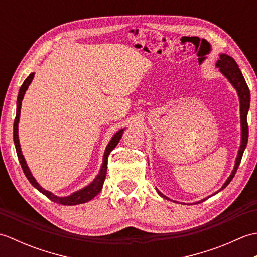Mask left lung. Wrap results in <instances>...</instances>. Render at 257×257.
I'll use <instances>...</instances> for the list:
<instances>
[{"label":"left lung","mask_w":257,"mask_h":257,"mask_svg":"<svg viewBox=\"0 0 257 257\" xmlns=\"http://www.w3.org/2000/svg\"><path fill=\"white\" fill-rule=\"evenodd\" d=\"M215 66L220 69V72L225 76L226 79L230 81L231 85L235 88L237 95H238V99H239V112H241V146H239V149L237 152V157H236V160H235V165H234L233 170L230 174V177L227 178L226 181L224 182V184L222 185V188L220 190H217L215 193H213L212 195H214L216 193H219L220 191H222L223 189H225L228 183L232 181V179L235 176V173L237 171V168L239 166V163H241L242 160V157L244 154V150L246 148V145H247V140H248V125H247V112H248V109H249V102H250V94H249V89L247 87L246 81H245L244 77H243V74L241 72V69L238 68L236 62L234 61V58H232L231 56L226 55V54H220V59L216 62ZM157 192L160 196L165 199L170 200L169 198H167L166 195H163L159 190L157 189ZM210 195V196H212ZM210 196H207V199L210 198ZM205 199H202L198 202H195L196 203H201V202L205 201ZM176 202V201H174Z\"/></svg>","instance_id":"8db88e82"}]
</instances>
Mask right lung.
<instances>
[{"mask_svg":"<svg viewBox=\"0 0 257 257\" xmlns=\"http://www.w3.org/2000/svg\"><path fill=\"white\" fill-rule=\"evenodd\" d=\"M34 73L30 74L29 77H27L24 83L22 84L19 95H18V101H16V116H15V120H14V125H13V138H14V145H15V149H16V154H18V158L19 161L21 163V167L23 169V172L26 176L27 180L31 182V184L34 187L35 189H37L40 191L41 193H43L44 195H46L48 199L52 200L53 202H56V203L63 204V205H77V204H81V203H86V202L90 201L91 199H94L95 196L100 192L103 185V181L106 179V174H107V163H108V156L110 152L116 148V146L118 145L119 140L121 139L122 134L124 128L120 129L119 132H117L112 136L111 140L109 141V144L106 147L105 154H103L102 157V165L100 167L99 173L97 174L96 178L92 180V182H90L88 185H86L85 188L80 189L76 192L72 193L70 195L67 196H57L55 194H53L50 191H47L45 189H43L38 182L35 180V178L33 177V174L31 172V170L29 169V166L24 159V156L22 155V150H21V145H20V140H19V121H20V114H21V106H22V100H23L25 91L29 88L30 84L32 83L33 78H34Z\"/></svg>","mask_w":257,"mask_h":257,"instance_id":"right-lung-1","label":"right lung"}]
</instances>
